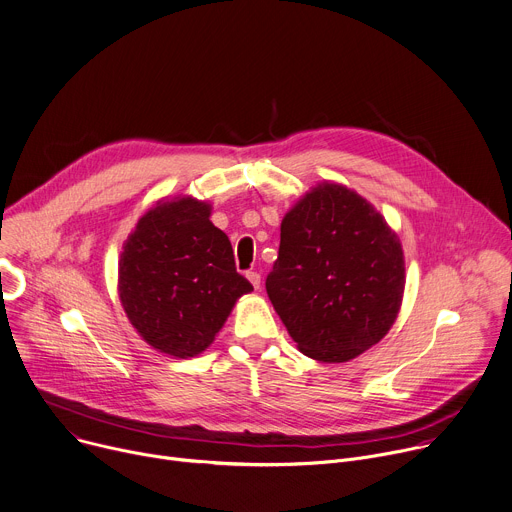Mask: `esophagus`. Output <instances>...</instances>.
I'll use <instances>...</instances> for the list:
<instances>
[{
    "label": "esophagus",
    "instance_id": "esophagus-1",
    "mask_svg": "<svg viewBox=\"0 0 512 512\" xmlns=\"http://www.w3.org/2000/svg\"><path fill=\"white\" fill-rule=\"evenodd\" d=\"M246 276H248V280L252 282L254 289H260V274H258V272L250 270V272H246Z\"/></svg>",
    "mask_w": 512,
    "mask_h": 512
}]
</instances>
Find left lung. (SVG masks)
I'll use <instances>...</instances> for the list:
<instances>
[{
  "instance_id": "left-lung-1",
  "label": "left lung",
  "mask_w": 512,
  "mask_h": 512,
  "mask_svg": "<svg viewBox=\"0 0 512 512\" xmlns=\"http://www.w3.org/2000/svg\"><path fill=\"white\" fill-rule=\"evenodd\" d=\"M403 291L401 242L358 193L323 183L282 219L266 293L305 356H360L394 323Z\"/></svg>"
}]
</instances>
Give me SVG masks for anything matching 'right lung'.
Segmentation results:
<instances>
[{"label": "right lung", "mask_w": 512, "mask_h": 512, "mask_svg": "<svg viewBox=\"0 0 512 512\" xmlns=\"http://www.w3.org/2000/svg\"><path fill=\"white\" fill-rule=\"evenodd\" d=\"M209 213L191 197L162 201L140 217L120 256L128 319L152 348L175 358L211 346L236 301L252 291Z\"/></svg>", "instance_id": "add662e5"}]
</instances>
